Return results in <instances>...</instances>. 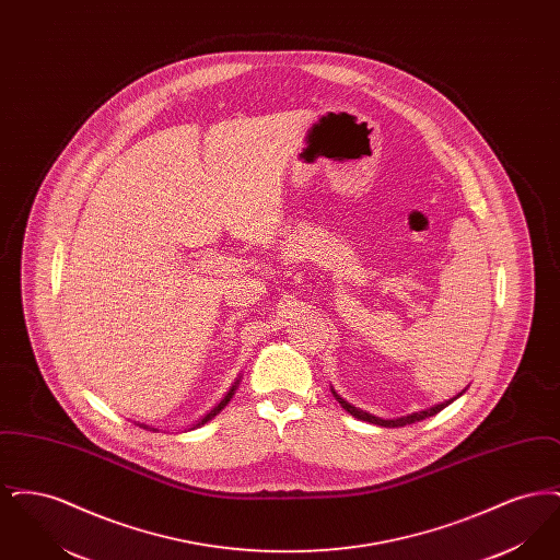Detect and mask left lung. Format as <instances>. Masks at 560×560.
I'll return each mask as SVG.
<instances>
[{
  "label": "left lung",
  "mask_w": 560,
  "mask_h": 560,
  "mask_svg": "<svg viewBox=\"0 0 560 560\" xmlns=\"http://www.w3.org/2000/svg\"><path fill=\"white\" fill-rule=\"evenodd\" d=\"M334 393V397L338 399V402L347 409L350 416H354L357 420H363V422H370V424H377V427H386V428H399L407 427V424H416V422H422V420H427L430 416H436L439 411H443L452 400H447V402H441V405H436V407H430L427 411H418V413H411V416H405V418H399V420H382V418H375L372 413H368V411H363V409H357V407H352L348 400L342 399L340 395H336V390H331ZM459 397V395H457Z\"/></svg>",
  "instance_id": "8db88e82"
}]
</instances>
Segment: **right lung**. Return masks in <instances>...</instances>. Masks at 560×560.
Returning <instances> with one entry per match:
<instances>
[{
	"label": "right lung",
	"instance_id": "1",
	"mask_svg": "<svg viewBox=\"0 0 560 560\" xmlns=\"http://www.w3.org/2000/svg\"><path fill=\"white\" fill-rule=\"evenodd\" d=\"M233 393H235V386L231 388V393H229V395H226L224 399L220 400V405H218V407H213L212 411H210V413H208V416H206V418H203V420H201V422H199L197 427H201V424H206L208 420H212L213 416H215V413H218V411H220V409H222V407H224V405H226V402L231 400V397H233Z\"/></svg>",
	"mask_w": 560,
	"mask_h": 560
}]
</instances>
